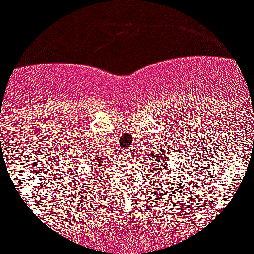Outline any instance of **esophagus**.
I'll use <instances>...</instances> for the list:
<instances>
[{"label": "esophagus", "instance_id": "obj_1", "mask_svg": "<svg viewBox=\"0 0 254 254\" xmlns=\"http://www.w3.org/2000/svg\"><path fill=\"white\" fill-rule=\"evenodd\" d=\"M133 154H134L133 148H127V150H125V151H124V155L127 156V158H131V156H133Z\"/></svg>", "mask_w": 254, "mask_h": 254}]
</instances>
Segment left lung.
Masks as SVG:
<instances>
[{
    "label": "left lung",
    "mask_w": 254,
    "mask_h": 254,
    "mask_svg": "<svg viewBox=\"0 0 254 254\" xmlns=\"http://www.w3.org/2000/svg\"><path fill=\"white\" fill-rule=\"evenodd\" d=\"M168 159H170V158L166 155V148L163 147L160 151L156 152V158L154 159V164H155V167H164V168H166V164L167 162H168Z\"/></svg>",
    "instance_id": "left-lung-1"
}]
</instances>
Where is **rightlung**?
I'll return each mask as SVG.
<instances>
[{"instance_id":"add662e5","label":"right lung","mask_w":254,"mask_h":254,"mask_svg":"<svg viewBox=\"0 0 254 254\" xmlns=\"http://www.w3.org/2000/svg\"><path fill=\"white\" fill-rule=\"evenodd\" d=\"M100 162H102V159H99V158H95L94 162H91V167H94L92 166V164H94V166L98 167V164H100Z\"/></svg>"}]
</instances>
